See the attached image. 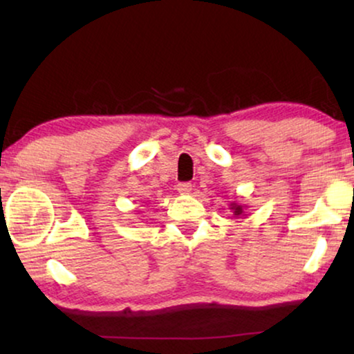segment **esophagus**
Returning a JSON list of instances; mask_svg holds the SVG:
<instances>
[{
	"mask_svg": "<svg viewBox=\"0 0 354 354\" xmlns=\"http://www.w3.org/2000/svg\"><path fill=\"white\" fill-rule=\"evenodd\" d=\"M177 190H178V193H190L192 192V183L190 182H180L177 185Z\"/></svg>",
	"mask_w": 354,
	"mask_h": 354,
	"instance_id": "34e87169",
	"label": "esophagus"
}]
</instances>
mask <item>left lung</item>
Segmentation results:
<instances>
[{
    "mask_svg": "<svg viewBox=\"0 0 354 354\" xmlns=\"http://www.w3.org/2000/svg\"><path fill=\"white\" fill-rule=\"evenodd\" d=\"M232 207H230V209L232 211H234V214L236 216V217H239V216H243V206H240V205H236V203H232V205H230Z\"/></svg>",
    "mask_w": 354,
    "mask_h": 354,
    "instance_id": "8db88e82",
    "label": "left lung"
}]
</instances>
